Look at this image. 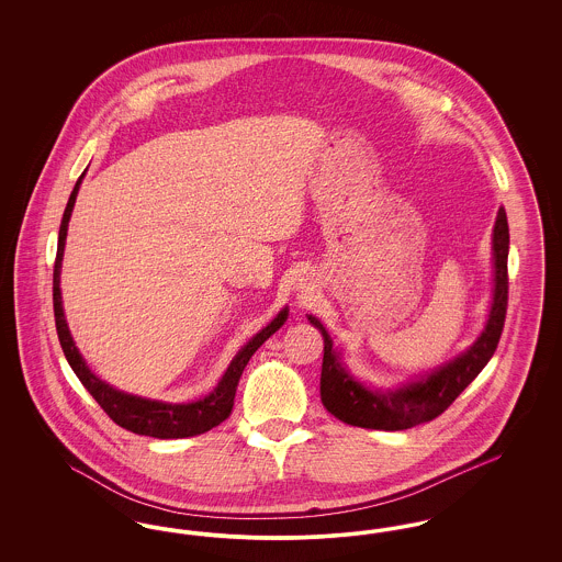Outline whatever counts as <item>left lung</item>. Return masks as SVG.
<instances>
[{"label":"left lung","mask_w":562,"mask_h":562,"mask_svg":"<svg viewBox=\"0 0 562 562\" xmlns=\"http://www.w3.org/2000/svg\"><path fill=\"white\" fill-rule=\"evenodd\" d=\"M508 216L504 209H499L493 227L495 289L488 321L481 337L472 348L457 356L449 364L440 367L422 381L396 390H369L356 381L341 364L339 353L333 349V341L321 321L307 316V321L324 337L321 396L326 411L349 426L385 431L413 428L442 415L454 398L479 376L499 344L508 312Z\"/></svg>","instance_id":"1"}]
</instances>
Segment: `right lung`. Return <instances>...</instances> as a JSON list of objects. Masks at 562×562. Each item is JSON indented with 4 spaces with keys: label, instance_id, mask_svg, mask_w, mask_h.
<instances>
[{
    "label": "right lung",
    "instance_id": "right-lung-1",
    "mask_svg": "<svg viewBox=\"0 0 562 562\" xmlns=\"http://www.w3.org/2000/svg\"><path fill=\"white\" fill-rule=\"evenodd\" d=\"M83 177V175H81ZM81 177L76 183V188L69 195L67 209L60 221L58 229V248H56V261H54L53 273V301H54V321H56V333L60 348L65 351L67 362L71 364L74 373L78 374L81 385L90 392V396L101 404V408L108 413L109 417L120 426L140 436H151V438H188V436H198L209 429L216 428L221 422H225L234 408V398H236V387L240 381L241 371L248 364L250 356L261 348L269 337L286 322L289 318V307H284L273 321L269 322L263 330H259L244 348L236 353L232 364L227 367L225 374L221 376L218 385L213 392L202 398V401L188 402V404H168V402L147 401L133 394H124L120 390H113L109 383L101 381L97 374L92 373L80 351L76 348L69 326L65 322L63 314V301H60V261H63V250H65V238H67V225L71 218V211L80 191Z\"/></svg>",
    "mask_w": 562,
    "mask_h": 562
}]
</instances>
